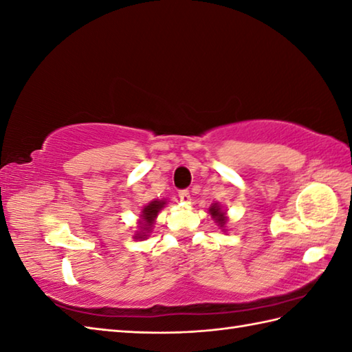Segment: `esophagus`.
<instances>
[{"mask_svg": "<svg viewBox=\"0 0 352 352\" xmlns=\"http://www.w3.org/2000/svg\"><path fill=\"white\" fill-rule=\"evenodd\" d=\"M178 197H180V199L183 201V203H190V193L189 190H180V193H178Z\"/></svg>", "mask_w": 352, "mask_h": 352, "instance_id": "1", "label": "esophagus"}]
</instances>
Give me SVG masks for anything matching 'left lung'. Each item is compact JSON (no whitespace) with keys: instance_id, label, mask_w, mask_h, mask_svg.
<instances>
[{"instance_id":"left-lung-1","label":"left lung","mask_w":352,"mask_h":352,"mask_svg":"<svg viewBox=\"0 0 352 352\" xmlns=\"http://www.w3.org/2000/svg\"><path fill=\"white\" fill-rule=\"evenodd\" d=\"M208 213L212 214L213 221L218 223V227L226 231L227 228V221H228V216H227V210H223L222 206L219 203H213L210 207H208Z\"/></svg>"}]
</instances>
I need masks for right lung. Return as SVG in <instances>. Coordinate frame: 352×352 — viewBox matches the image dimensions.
I'll list each match as a JSON object with an SVG mask.
<instances>
[{
    "mask_svg": "<svg viewBox=\"0 0 352 352\" xmlns=\"http://www.w3.org/2000/svg\"><path fill=\"white\" fill-rule=\"evenodd\" d=\"M166 204V199H154L151 203L142 207V212L138 219V231L134 233L133 239H136V241H142V239L145 241V239H148L149 233H151L154 228L157 214L160 213L162 208H164Z\"/></svg>",
    "mask_w": 352,
    "mask_h": 352,
    "instance_id": "obj_1",
    "label": "right lung"
}]
</instances>
